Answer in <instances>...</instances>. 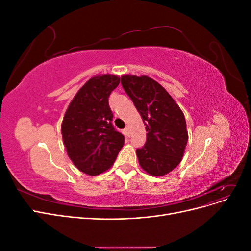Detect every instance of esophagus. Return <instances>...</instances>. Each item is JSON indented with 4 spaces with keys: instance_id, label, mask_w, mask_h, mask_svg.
Masks as SVG:
<instances>
[{
    "instance_id": "34e87169",
    "label": "esophagus",
    "mask_w": 251,
    "mask_h": 251,
    "mask_svg": "<svg viewBox=\"0 0 251 251\" xmlns=\"http://www.w3.org/2000/svg\"><path fill=\"white\" fill-rule=\"evenodd\" d=\"M125 133H126V136L130 135V127H126V128H125Z\"/></svg>"
}]
</instances>
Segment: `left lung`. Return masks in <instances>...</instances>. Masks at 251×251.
Segmentation results:
<instances>
[{
  "label": "left lung",
  "instance_id": "8db88e82",
  "mask_svg": "<svg viewBox=\"0 0 251 251\" xmlns=\"http://www.w3.org/2000/svg\"><path fill=\"white\" fill-rule=\"evenodd\" d=\"M121 85L147 126V142L136 150L139 164L151 176H163L183 157L188 140L184 114L166 90L148 76L124 75Z\"/></svg>",
  "mask_w": 251,
  "mask_h": 251
}]
</instances>
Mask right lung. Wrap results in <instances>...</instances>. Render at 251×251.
Wrapping results in <instances>:
<instances>
[{
  "label": "right lung",
  "instance_id": "right-lung-1",
  "mask_svg": "<svg viewBox=\"0 0 251 251\" xmlns=\"http://www.w3.org/2000/svg\"><path fill=\"white\" fill-rule=\"evenodd\" d=\"M115 75H97L83 85L68 107L62 135L68 156L76 168L96 176L113 165L125 143L114 127L109 96L119 85Z\"/></svg>",
  "mask_w": 251,
  "mask_h": 251
}]
</instances>
